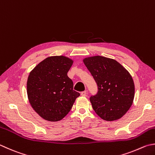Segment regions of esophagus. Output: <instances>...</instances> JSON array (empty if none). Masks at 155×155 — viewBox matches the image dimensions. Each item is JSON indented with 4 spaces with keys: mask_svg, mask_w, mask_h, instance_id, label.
<instances>
[{
    "mask_svg": "<svg viewBox=\"0 0 155 155\" xmlns=\"http://www.w3.org/2000/svg\"><path fill=\"white\" fill-rule=\"evenodd\" d=\"M86 95H87L86 91H83V92H81V96H86Z\"/></svg>",
    "mask_w": 155,
    "mask_h": 155,
    "instance_id": "34e87169",
    "label": "esophagus"
}]
</instances>
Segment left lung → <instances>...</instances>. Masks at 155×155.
Wrapping results in <instances>:
<instances>
[{
    "instance_id": "left-lung-1",
    "label": "left lung",
    "mask_w": 155,
    "mask_h": 155,
    "mask_svg": "<svg viewBox=\"0 0 155 155\" xmlns=\"http://www.w3.org/2000/svg\"><path fill=\"white\" fill-rule=\"evenodd\" d=\"M98 86V92L90 98L96 113L105 121L122 117L132 106L135 86L132 75L117 61L93 56L83 59Z\"/></svg>"
}]
</instances>
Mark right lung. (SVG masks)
Returning <instances> with one entry per match:
<instances>
[{
    "label": "right lung",
    "mask_w": 155,
    "mask_h": 155,
    "mask_svg": "<svg viewBox=\"0 0 155 155\" xmlns=\"http://www.w3.org/2000/svg\"><path fill=\"white\" fill-rule=\"evenodd\" d=\"M73 63L71 59L63 55L49 57L38 64L28 75L29 102L45 120H61L80 95L74 90V83L68 76Z\"/></svg>",
    "instance_id": "right-lung-1"
}]
</instances>
